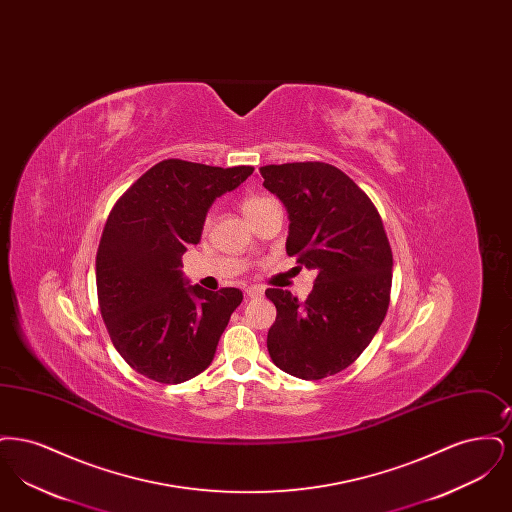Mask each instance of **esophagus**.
<instances>
[{
  "mask_svg": "<svg viewBox=\"0 0 512 512\" xmlns=\"http://www.w3.org/2000/svg\"><path fill=\"white\" fill-rule=\"evenodd\" d=\"M245 295H247L249 299H253V297H261V295H263V288H259V286H251V288H247V290H245Z\"/></svg>",
  "mask_w": 512,
  "mask_h": 512,
  "instance_id": "obj_1",
  "label": "esophagus"
}]
</instances>
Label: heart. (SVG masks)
<instances>
[{"label": "heart", "mask_w": 512, "mask_h": 512, "mask_svg": "<svg viewBox=\"0 0 512 512\" xmlns=\"http://www.w3.org/2000/svg\"><path fill=\"white\" fill-rule=\"evenodd\" d=\"M270 203H274V201L270 197H265V195H247L242 199V211H244V215L249 219V222H253L267 209ZM209 222H211V219L205 220V226H209Z\"/></svg>", "instance_id": "heart-1"}]
</instances>
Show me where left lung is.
<instances>
[{
  "label": "left lung",
  "mask_w": 512,
  "mask_h": 512,
  "mask_svg": "<svg viewBox=\"0 0 512 512\" xmlns=\"http://www.w3.org/2000/svg\"><path fill=\"white\" fill-rule=\"evenodd\" d=\"M259 171L288 209V255L317 270L305 301L280 288L265 292L276 305L270 359L301 380L338 374L357 361L388 313L393 257L384 224L370 197L334 165L307 161Z\"/></svg>",
  "instance_id": "8db88e82"
}]
</instances>
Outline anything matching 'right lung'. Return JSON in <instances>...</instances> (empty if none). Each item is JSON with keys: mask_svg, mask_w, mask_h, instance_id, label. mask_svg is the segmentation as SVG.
<instances>
[{"mask_svg": "<svg viewBox=\"0 0 512 512\" xmlns=\"http://www.w3.org/2000/svg\"><path fill=\"white\" fill-rule=\"evenodd\" d=\"M251 172L165 159L109 213L96 257L99 311L122 359L149 380L180 384L203 372L244 299L238 288L190 286L180 267L213 201Z\"/></svg>", "mask_w": 512, "mask_h": 512, "instance_id": "1", "label": "right lung"}]
</instances>
